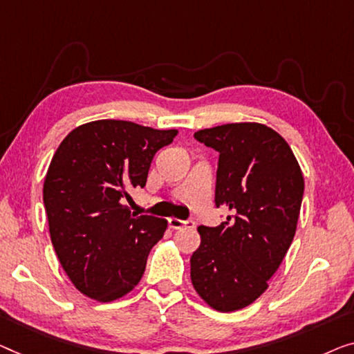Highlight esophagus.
I'll return each instance as SVG.
<instances>
[{"instance_id":"obj_1","label":"esophagus","mask_w":354,"mask_h":354,"mask_svg":"<svg viewBox=\"0 0 354 354\" xmlns=\"http://www.w3.org/2000/svg\"><path fill=\"white\" fill-rule=\"evenodd\" d=\"M168 224H170L171 229H183V227L194 229L195 227L194 221H183V219H178V218H170V219H168Z\"/></svg>"}]
</instances>
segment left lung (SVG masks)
<instances>
[{"instance_id":"left-lung-1","label":"left lung","mask_w":354,"mask_h":354,"mask_svg":"<svg viewBox=\"0 0 354 354\" xmlns=\"http://www.w3.org/2000/svg\"><path fill=\"white\" fill-rule=\"evenodd\" d=\"M219 152L216 207L230 211L218 227L197 229L191 257L194 289L211 308L229 313L266 292L297 229L304 175L281 135L257 122L194 133Z\"/></svg>"}]
</instances>
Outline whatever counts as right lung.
<instances>
[{"mask_svg":"<svg viewBox=\"0 0 354 354\" xmlns=\"http://www.w3.org/2000/svg\"><path fill=\"white\" fill-rule=\"evenodd\" d=\"M178 130L102 119L76 127L57 147L42 198L50 240L77 291L98 302L129 294L167 230V219L131 213L129 191L145 187L156 152Z\"/></svg>","mask_w":354,"mask_h":354,"instance_id":"obj_1","label":"right lung"}]
</instances>
